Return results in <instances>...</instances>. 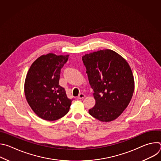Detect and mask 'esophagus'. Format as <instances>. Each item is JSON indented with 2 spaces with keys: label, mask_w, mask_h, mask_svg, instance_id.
Wrapping results in <instances>:
<instances>
[{
  "label": "esophagus",
  "mask_w": 161,
  "mask_h": 161,
  "mask_svg": "<svg viewBox=\"0 0 161 161\" xmlns=\"http://www.w3.org/2000/svg\"><path fill=\"white\" fill-rule=\"evenodd\" d=\"M85 97V95L83 93H80V94L78 95V99H83Z\"/></svg>",
  "instance_id": "34e87169"
}]
</instances>
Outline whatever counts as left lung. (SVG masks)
<instances>
[{"mask_svg":"<svg viewBox=\"0 0 161 161\" xmlns=\"http://www.w3.org/2000/svg\"><path fill=\"white\" fill-rule=\"evenodd\" d=\"M82 60L96 99L89 114L101 122L116 119L128 106L134 92V77L129 65L111 50L86 54Z\"/></svg>","mask_w":161,"mask_h":161,"instance_id":"obj_1","label":"left lung"}]
</instances>
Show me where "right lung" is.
Instances as JSON below:
<instances>
[{
    "label": "right lung",
    "instance_id": "obj_1",
    "mask_svg": "<svg viewBox=\"0 0 161 161\" xmlns=\"http://www.w3.org/2000/svg\"><path fill=\"white\" fill-rule=\"evenodd\" d=\"M69 55H42L31 66L25 82L27 101L38 117L53 121L65 116L73 99H69L60 86V70Z\"/></svg>",
    "mask_w": 161,
    "mask_h": 161
}]
</instances>
